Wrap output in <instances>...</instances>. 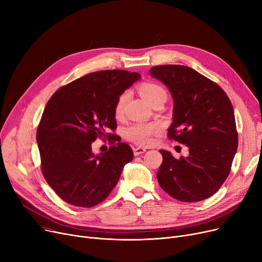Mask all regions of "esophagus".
<instances>
[{"label": "esophagus", "mask_w": 262, "mask_h": 262, "mask_svg": "<svg viewBox=\"0 0 262 262\" xmlns=\"http://www.w3.org/2000/svg\"><path fill=\"white\" fill-rule=\"evenodd\" d=\"M145 148L143 147H134V155L135 156H139L145 152Z\"/></svg>", "instance_id": "1"}]
</instances>
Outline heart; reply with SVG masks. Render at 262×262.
Here are the masks:
<instances>
[{
  "label": "heart",
  "mask_w": 262,
  "mask_h": 262,
  "mask_svg": "<svg viewBox=\"0 0 262 262\" xmlns=\"http://www.w3.org/2000/svg\"><path fill=\"white\" fill-rule=\"evenodd\" d=\"M139 93L150 105L161 99H167V91L156 82H144L139 87ZM128 99V92H123L117 100L115 106V114L120 117L123 114L124 106ZM160 129L159 123H136L125 130L126 138L130 141L140 144L148 145L153 142V136Z\"/></svg>",
  "instance_id": "1"
}]
</instances>
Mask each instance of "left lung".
Returning <instances> with one entry per match:
<instances>
[{
	"label": "left lung",
	"mask_w": 262,
	"mask_h": 262,
	"mask_svg": "<svg viewBox=\"0 0 262 262\" xmlns=\"http://www.w3.org/2000/svg\"><path fill=\"white\" fill-rule=\"evenodd\" d=\"M150 76L172 94L173 122L169 139L186 144L189 155L176 159L160 149V187L182 202L213 195L229 175L238 147L235 114L224 90L192 68L166 64L150 68Z\"/></svg>",
	"instance_id": "obj_1"
}]
</instances>
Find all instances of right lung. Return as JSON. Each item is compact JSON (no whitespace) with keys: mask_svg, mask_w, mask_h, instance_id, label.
<instances>
[{"mask_svg":"<svg viewBox=\"0 0 262 262\" xmlns=\"http://www.w3.org/2000/svg\"><path fill=\"white\" fill-rule=\"evenodd\" d=\"M140 77L125 70L92 72L51 96L36 137L43 176L64 202L87 208L102 203L133 160L132 147L112 132L117 128V100ZM98 138L112 146L94 156L91 145Z\"/></svg>","mask_w":262,"mask_h":262,"instance_id":"1","label":"right lung"}]
</instances>
